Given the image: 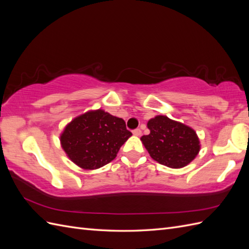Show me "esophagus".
<instances>
[{
    "label": "esophagus",
    "instance_id": "obj_1",
    "mask_svg": "<svg viewBox=\"0 0 249 249\" xmlns=\"http://www.w3.org/2000/svg\"><path fill=\"white\" fill-rule=\"evenodd\" d=\"M133 134L135 135V136H140V135H141V130H140V129L134 130V131H133Z\"/></svg>",
    "mask_w": 249,
    "mask_h": 249
}]
</instances>
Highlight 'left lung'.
Listing matches in <instances>:
<instances>
[{
	"instance_id": "1",
	"label": "left lung",
	"mask_w": 249,
	"mask_h": 249,
	"mask_svg": "<svg viewBox=\"0 0 249 249\" xmlns=\"http://www.w3.org/2000/svg\"><path fill=\"white\" fill-rule=\"evenodd\" d=\"M150 131L140 138L155 161L170 168H183L192 162L200 150V142L192 127L157 115L147 122Z\"/></svg>"
}]
</instances>
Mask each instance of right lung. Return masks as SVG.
<instances>
[{
  "label": "right lung",
  "mask_w": 249,
  "mask_h": 249,
  "mask_svg": "<svg viewBox=\"0 0 249 249\" xmlns=\"http://www.w3.org/2000/svg\"><path fill=\"white\" fill-rule=\"evenodd\" d=\"M132 136L123 118L103 109L74 117L60 135V143L70 160L85 170L101 168L116 158Z\"/></svg>",
  "instance_id": "1"
}]
</instances>
